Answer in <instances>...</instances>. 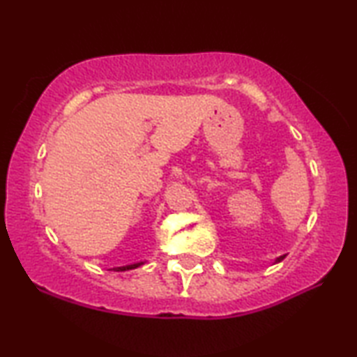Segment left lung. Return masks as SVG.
<instances>
[{
  "mask_svg": "<svg viewBox=\"0 0 357 357\" xmlns=\"http://www.w3.org/2000/svg\"><path fill=\"white\" fill-rule=\"evenodd\" d=\"M283 258H285V255H282V257H279V258H277V259H275V263H279V261H282V259H283Z\"/></svg>",
  "mask_w": 357,
  "mask_h": 357,
  "instance_id": "1",
  "label": "left lung"
}]
</instances>
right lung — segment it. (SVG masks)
<instances>
[{
  "label": "right lung",
  "instance_id": "add662e5",
  "mask_svg": "<svg viewBox=\"0 0 357 357\" xmlns=\"http://www.w3.org/2000/svg\"><path fill=\"white\" fill-rule=\"evenodd\" d=\"M143 261L135 263V264H129V266H121V268H114V271H129V269H135L138 266H142Z\"/></svg>",
  "mask_w": 357,
  "mask_h": 357
}]
</instances>
